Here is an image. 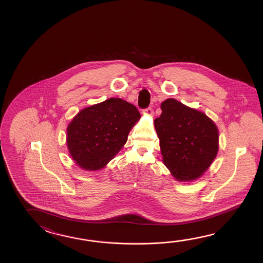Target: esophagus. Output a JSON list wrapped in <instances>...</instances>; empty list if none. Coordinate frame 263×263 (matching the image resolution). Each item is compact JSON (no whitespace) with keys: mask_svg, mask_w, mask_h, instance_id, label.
Instances as JSON below:
<instances>
[{"mask_svg":"<svg viewBox=\"0 0 263 263\" xmlns=\"http://www.w3.org/2000/svg\"><path fill=\"white\" fill-rule=\"evenodd\" d=\"M145 114H146L147 116H151L153 114V109L151 107H148L147 109H145Z\"/></svg>","mask_w":263,"mask_h":263,"instance_id":"obj_1","label":"esophagus"}]
</instances>
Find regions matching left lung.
Listing matches in <instances>:
<instances>
[{"label":"left lung","mask_w":263,"mask_h":263,"mask_svg":"<svg viewBox=\"0 0 263 263\" xmlns=\"http://www.w3.org/2000/svg\"><path fill=\"white\" fill-rule=\"evenodd\" d=\"M154 120L162 162L178 181H193L206 172L219 149L218 128L204 112L167 99Z\"/></svg>","instance_id":"left-lung-1"}]
</instances>
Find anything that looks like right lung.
<instances>
[{
	"label": "right lung",
	"instance_id": "add662e5",
	"mask_svg": "<svg viewBox=\"0 0 263 263\" xmlns=\"http://www.w3.org/2000/svg\"><path fill=\"white\" fill-rule=\"evenodd\" d=\"M140 118L136 107L119 98L84 108L67 126L70 156L84 170H100L123 147Z\"/></svg>",
	"mask_w": 263,
	"mask_h": 263
}]
</instances>
